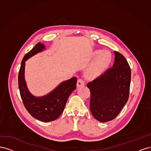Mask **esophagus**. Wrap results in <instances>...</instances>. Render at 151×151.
<instances>
[{"instance_id":"1","label":"esophagus","mask_w":151,"mask_h":151,"mask_svg":"<svg viewBox=\"0 0 151 151\" xmlns=\"http://www.w3.org/2000/svg\"><path fill=\"white\" fill-rule=\"evenodd\" d=\"M84 85H85L84 80H83L82 78L78 79V82H77V86L78 87H81V86H83Z\"/></svg>"}]
</instances>
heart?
<instances>
[{
    "label": "heart",
    "mask_w": 151,
    "mask_h": 151,
    "mask_svg": "<svg viewBox=\"0 0 151 151\" xmlns=\"http://www.w3.org/2000/svg\"><path fill=\"white\" fill-rule=\"evenodd\" d=\"M94 58H96L91 65L86 75L90 78H97L104 73L109 67L111 61V56L107 51L96 50L93 52Z\"/></svg>",
    "instance_id": "heart-1"
}]
</instances>
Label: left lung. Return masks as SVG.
<instances>
[{"label":"left lung","instance_id":"1","mask_svg":"<svg viewBox=\"0 0 151 151\" xmlns=\"http://www.w3.org/2000/svg\"><path fill=\"white\" fill-rule=\"evenodd\" d=\"M112 68L95 80L88 83L90 90V111L95 119L106 122L114 119L127 103L131 71L125 57L114 51Z\"/></svg>","mask_w":151,"mask_h":151}]
</instances>
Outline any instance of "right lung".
I'll return each instance as SVG.
<instances>
[{"instance_id": "right-lung-1", "label": "right lung", "mask_w": 151, "mask_h": 151, "mask_svg": "<svg viewBox=\"0 0 151 151\" xmlns=\"http://www.w3.org/2000/svg\"><path fill=\"white\" fill-rule=\"evenodd\" d=\"M45 46L38 42L24 56L19 72V89L24 106L34 118L44 122L55 120L62 114L70 94L76 89V77L61 82L49 93L41 96L32 95L25 80L26 61L45 50Z\"/></svg>"}]
</instances>
